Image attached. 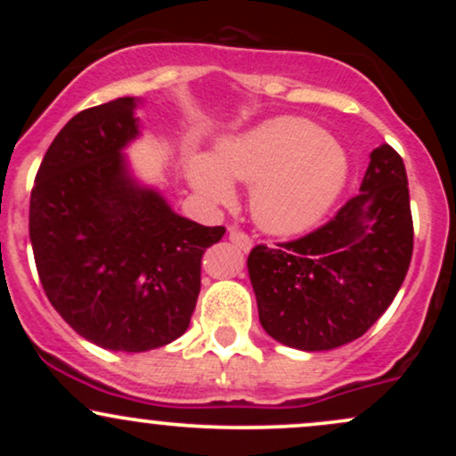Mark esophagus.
<instances>
[{"mask_svg":"<svg viewBox=\"0 0 456 456\" xmlns=\"http://www.w3.org/2000/svg\"><path fill=\"white\" fill-rule=\"evenodd\" d=\"M229 240H232L235 246H240L242 250H250V246H253V240H250V235L240 232V229H235V227L229 229Z\"/></svg>","mask_w":456,"mask_h":456,"instance_id":"1","label":"esophagus"}]
</instances>
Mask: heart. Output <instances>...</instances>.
<instances>
[{"mask_svg":"<svg viewBox=\"0 0 456 456\" xmlns=\"http://www.w3.org/2000/svg\"><path fill=\"white\" fill-rule=\"evenodd\" d=\"M186 174L214 206L233 201V180L253 184L250 210L268 232H300L322 218L347 180V156L317 124L276 118L224 139L216 154H191Z\"/></svg>","mask_w":456,"mask_h":456,"instance_id":"1","label":"heart"}]
</instances>
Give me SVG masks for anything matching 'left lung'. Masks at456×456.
I'll use <instances>...</instances> for the list:
<instances>
[{
  "label": "left lung",
  "instance_id": "1",
  "mask_svg": "<svg viewBox=\"0 0 456 456\" xmlns=\"http://www.w3.org/2000/svg\"><path fill=\"white\" fill-rule=\"evenodd\" d=\"M411 253L405 165L384 143L370 151L358 195L326 224L276 248L257 244L250 250L261 326L305 352L352 343L392 305Z\"/></svg>",
  "mask_w": 456,
  "mask_h": 456
}]
</instances>
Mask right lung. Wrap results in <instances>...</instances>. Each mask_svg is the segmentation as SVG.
<instances>
[{"label":"right lung","mask_w":456,"mask_h":456,"mask_svg":"<svg viewBox=\"0 0 456 456\" xmlns=\"http://www.w3.org/2000/svg\"><path fill=\"white\" fill-rule=\"evenodd\" d=\"M134 98L77 113L36 174L29 240L43 289L64 322L111 352H148L186 332L201 257L224 235L139 186L122 150L139 134Z\"/></svg>","instance_id":"add662e5"}]
</instances>
